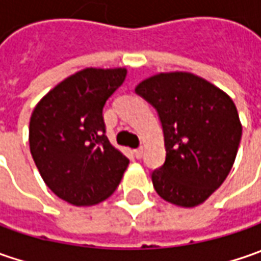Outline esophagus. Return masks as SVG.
Here are the masks:
<instances>
[{"instance_id": "1", "label": "esophagus", "mask_w": 261, "mask_h": 261, "mask_svg": "<svg viewBox=\"0 0 261 261\" xmlns=\"http://www.w3.org/2000/svg\"><path fill=\"white\" fill-rule=\"evenodd\" d=\"M135 156L138 160H141V158L144 156V148H138V149H135Z\"/></svg>"}]
</instances>
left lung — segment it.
I'll return each instance as SVG.
<instances>
[{
    "instance_id": "1",
    "label": "left lung",
    "mask_w": 261,
    "mask_h": 261,
    "mask_svg": "<svg viewBox=\"0 0 261 261\" xmlns=\"http://www.w3.org/2000/svg\"><path fill=\"white\" fill-rule=\"evenodd\" d=\"M136 94L158 112L166 163L152 173L164 200L183 207L203 203L236 161L243 126L231 97L190 72H161L139 83Z\"/></svg>"
}]
</instances>
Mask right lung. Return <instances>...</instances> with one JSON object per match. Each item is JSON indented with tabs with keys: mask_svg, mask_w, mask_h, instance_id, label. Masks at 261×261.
<instances>
[{
	"mask_svg": "<svg viewBox=\"0 0 261 261\" xmlns=\"http://www.w3.org/2000/svg\"><path fill=\"white\" fill-rule=\"evenodd\" d=\"M126 68H86L54 87L30 117L29 144L46 186L74 206L113 195L129 160L106 136L103 107Z\"/></svg>",
	"mask_w": 261,
	"mask_h": 261,
	"instance_id": "obj_1",
	"label": "right lung"
}]
</instances>
